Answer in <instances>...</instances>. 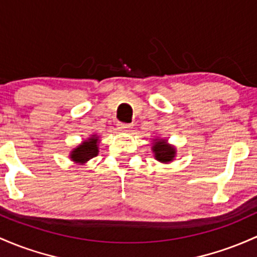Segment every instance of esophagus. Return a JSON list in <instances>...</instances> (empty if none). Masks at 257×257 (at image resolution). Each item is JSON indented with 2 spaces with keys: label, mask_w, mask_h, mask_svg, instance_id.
<instances>
[{
  "label": "esophagus",
  "mask_w": 257,
  "mask_h": 257,
  "mask_svg": "<svg viewBox=\"0 0 257 257\" xmlns=\"http://www.w3.org/2000/svg\"><path fill=\"white\" fill-rule=\"evenodd\" d=\"M117 128L119 129L120 132H128L129 129L132 128V125L131 124H126V123H118Z\"/></svg>",
  "instance_id": "34e87169"
}]
</instances>
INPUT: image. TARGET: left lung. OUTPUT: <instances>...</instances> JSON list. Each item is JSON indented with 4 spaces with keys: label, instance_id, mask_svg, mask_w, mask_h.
<instances>
[{
    "label": "left lung",
    "instance_id": "obj_1",
    "mask_svg": "<svg viewBox=\"0 0 257 257\" xmlns=\"http://www.w3.org/2000/svg\"><path fill=\"white\" fill-rule=\"evenodd\" d=\"M152 151H154L155 157L159 160L160 162H170L173 160L176 150L170 145H166L165 140H159L154 146H152Z\"/></svg>",
    "mask_w": 257,
    "mask_h": 257
}]
</instances>
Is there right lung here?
<instances>
[{
	"instance_id": "obj_1",
	"label": "right lung",
	"mask_w": 257,
	"mask_h": 257,
	"mask_svg": "<svg viewBox=\"0 0 257 257\" xmlns=\"http://www.w3.org/2000/svg\"><path fill=\"white\" fill-rule=\"evenodd\" d=\"M97 138H95L94 135L92 138H90L89 142H84L77 149H74V151L70 155V159L74 162L84 163L91 160L92 157L97 156Z\"/></svg>"
}]
</instances>
